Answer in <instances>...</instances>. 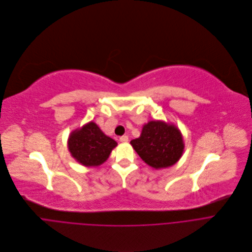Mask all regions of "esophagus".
I'll list each match as a JSON object with an SVG mask.
<instances>
[{
    "mask_svg": "<svg viewBox=\"0 0 252 252\" xmlns=\"http://www.w3.org/2000/svg\"><path fill=\"white\" fill-rule=\"evenodd\" d=\"M120 140L122 142H127L128 141V136L127 135H123V136L120 137Z\"/></svg>",
    "mask_w": 252,
    "mask_h": 252,
    "instance_id": "esophagus-1",
    "label": "esophagus"
}]
</instances>
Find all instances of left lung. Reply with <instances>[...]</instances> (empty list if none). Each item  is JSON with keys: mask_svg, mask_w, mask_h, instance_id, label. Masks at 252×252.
I'll use <instances>...</instances> for the list:
<instances>
[{"mask_svg": "<svg viewBox=\"0 0 252 252\" xmlns=\"http://www.w3.org/2000/svg\"><path fill=\"white\" fill-rule=\"evenodd\" d=\"M130 144L139 157L155 169L174 165L184 151L183 137L173 125L151 121L144 125L138 138Z\"/></svg>", "mask_w": 252, "mask_h": 252, "instance_id": "obj_1", "label": "left lung"}]
</instances>
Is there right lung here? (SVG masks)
Returning a JSON list of instances; mask_svg holds the SVG:
<instances>
[{
  "label": "right lung",
  "instance_id": "obj_1",
  "mask_svg": "<svg viewBox=\"0 0 252 252\" xmlns=\"http://www.w3.org/2000/svg\"><path fill=\"white\" fill-rule=\"evenodd\" d=\"M118 143L107 136L99 126L91 122L71 132L68 149L71 155L84 166H99L110 156Z\"/></svg>",
  "mask_w": 252,
  "mask_h": 252
}]
</instances>
